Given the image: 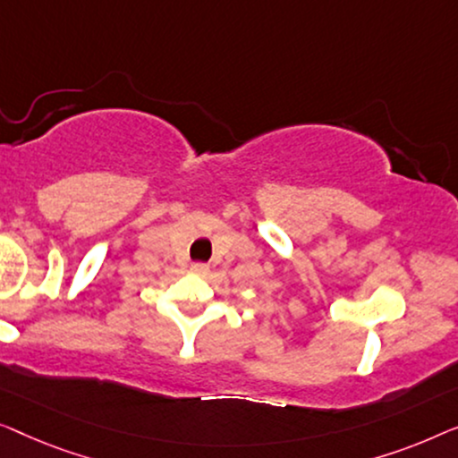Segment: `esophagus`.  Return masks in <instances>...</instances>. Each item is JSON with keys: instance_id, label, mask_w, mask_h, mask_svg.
Here are the masks:
<instances>
[{"instance_id": "esophagus-1", "label": "esophagus", "mask_w": 458, "mask_h": 458, "mask_svg": "<svg viewBox=\"0 0 458 458\" xmlns=\"http://www.w3.org/2000/svg\"><path fill=\"white\" fill-rule=\"evenodd\" d=\"M191 269H192V272H195V274H208L209 266H208V263H192Z\"/></svg>"}]
</instances>
